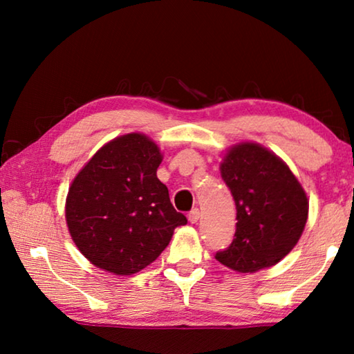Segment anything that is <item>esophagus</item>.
Here are the masks:
<instances>
[{"label":"esophagus","mask_w":354,"mask_h":354,"mask_svg":"<svg viewBox=\"0 0 354 354\" xmlns=\"http://www.w3.org/2000/svg\"><path fill=\"white\" fill-rule=\"evenodd\" d=\"M198 220H200V211L198 209H194V211L189 214V221L190 223H196Z\"/></svg>","instance_id":"obj_1"}]
</instances>
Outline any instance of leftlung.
Wrapping results in <instances>:
<instances>
[{
	"instance_id": "left-lung-1",
	"label": "left lung",
	"mask_w": 354,
	"mask_h": 354,
	"mask_svg": "<svg viewBox=\"0 0 354 354\" xmlns=\"http://www.w3.org/2000/svg\"><path fill=\"white\" fill-rule=\"evenodd\" d=\"M220 173L237 209L234 241L215 259L241 273L272 267L290 253L306 226V192L277 154L259 143L227 149Z\"/></svg>"
}]
</instances>
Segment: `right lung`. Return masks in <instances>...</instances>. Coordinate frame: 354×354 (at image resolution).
I'll return each instance as SVG.
<instances>
[{"label": "right lung", "instance_id": "obj_1", "mask_svg": "<svg viewBox=\"0 0 354 354\" xmlns=\"http://www.w3.org/2000/svg\"><path fill=\"white\" fill-rule=\"evenodd\" d=\"M160 162L158 145L131 133L101 147L73 179L65 218L93 266L122 277L140 272L167 248L175 227L187 223L156 175Z\"/></svg>", "mask_w": 354, "mask_h": 354}]
</instances>
